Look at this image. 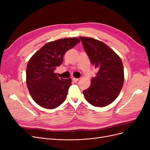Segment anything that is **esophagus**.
<instances>
[{"mask_svg":"<svg viewBox=\"0 0 150 150\" xmlns=\"http://www.w3.org/2000/svg\"><path fill=\"white\" fill-rule=\"evenodd\" d=\"M72 80L73 81V82H74V83H77L78 81V80H79V79L78 78H72Z\"/></svg>","mask_w":150,"mask_h":150,"instance_id":"esophagus-1","label":"esophagus"}]
</instances>
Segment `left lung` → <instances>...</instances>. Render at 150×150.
<instances>
[{"label":"left lung","mask_w":150,"mask_h":150,"mask_svg":"<svg viewBox=\"0 0 150 150\" xmlns=\"http://www.w3.org/2000/svg\"><path fill=\"white\" fill-rule=\"evenodd\" d=\"M90 62L98 70L89 88L83 91L86 100L96 107L108 106L118 96L124 83V68L120 57L103 42L79 37Z\"/></svg>","instance_id":"8db88e82"}]
</instances>
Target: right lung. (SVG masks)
<instances>
[{"instance_id":"add662e5","label":"right lung","mask_w":150,"mask_h":150,"mask_svg":"<svg viewBox=\"0 0 150 150\" xmlns=\"http://www.w3.org/2000/svg\"><path fill=\"white\" fill-rule=\"evenodd\" d=\"M79 39L64 38L44 45L32 56L26 69V83L34 101L45 108H56L64 101L71 79L59 78L54 73L65 53L79 43Z\"/></svg>"}]
</instances>
